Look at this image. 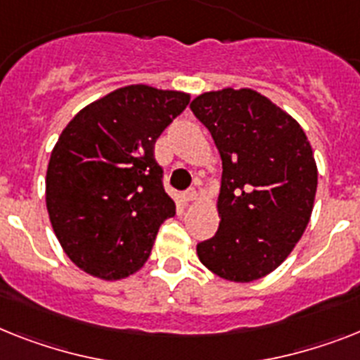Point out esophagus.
I'll return each mask as SVG.
<instances>
[{"label": "esophagus", "instance_id": "1", "mask_svg": "<svg viewBox=\"0 0 360 360\" xmlns=\"http://www.w3.org/2000/svg\"><path fill=\"white\" fill-rule=\"evenodd\" d=\"M197 197H198V193H197V189H195V187H191V189H187V191L182 193V198L186 202L197 200Z\"/></svg>", "mask_w": 360, "mask_h": 360}]
</instances>
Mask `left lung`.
I'll list each match as a JSON object with an SVG mask.
<instances>
[{
    "mask_svg": "<svg viewBox=\"0 0 360 360\" xmlns=\"http://www.w3.org/2000/svg\"><path fill=\"white\" fill-rule=\"evenodd\" d=\"M191 110L222 160L221 224L197 245L198 259L224 280H259L283 263L311 219L319 173L307 136L246 88L202 94Z\"/></svg>",
    "mask_w": 360,
    "mask_h": 360,
    "instance_id": "8db88e82",
    "label": "left lung"
}]
</instances>
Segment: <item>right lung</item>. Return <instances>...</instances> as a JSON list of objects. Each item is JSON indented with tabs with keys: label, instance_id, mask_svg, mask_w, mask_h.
Listing matches in <instances>:
<instances>
[{
	"label": "right lung",
	"instance_id": "1",
	"mask_svg": "<svg viewBox=\"0 0 360 360\" xmlns=\"http://www.w3.org/2000/svg\"><path fill=\"white\" fill-rule=\"evenodd\" d=\"M187 103L182 91L127 86L80 110L62 130L47 167V212L68 257L88 274H134L162 222L174 215L154 143Z\"/></svg>",
	"mask_w": 360,
	"mask_h": 360
}]
</instances>
